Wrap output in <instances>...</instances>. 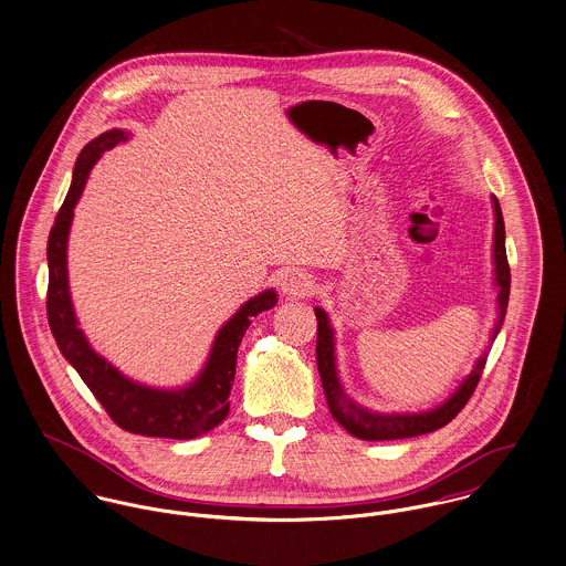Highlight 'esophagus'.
I'll return each mask as SVG.
<instances>
[{"label": "esophagus", "mask_w": 566, "mask_h": 566, "mask_svg": "<svg viewBox=\"0 0 566 566\" xmlns=\"http://www.w3.org/2000/svg\"><path fill=\"white\" fill-rule=\"evenodd\" d=\"M280 289L289 297H304L313 289V277L302 269H286L280 275Z\"/></svg>", "instance_id": "1"}]
</instances>
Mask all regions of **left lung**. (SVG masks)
I'll return each mask as SVG.
<instances>
[{
    "mask_svg": "<svg viewBox=\"0 0 566 566\" xmlns=\"http://www.w3.org/2000/svg\"><path fill=\"white\" fill-rule=\"evenodd\" d=\"M493 212H495V234H493V284L497 289V321L491 334V343L497 338L502 329L505 311H507V297H510V266H507V255H505V228H503L502 206L497 197L493 195ZM316 314V367L321 384L325 390V399L329 406L332 417L356 439L363 440H397L410 439V437H421L437 432L444 428L469 401L473 395L484 365H486V354L484 352L478 360L471 374L464 377L455 390L442 399L439 406L423 410V412H377L360 406L354 401L338 376L336 367V336L334 327L329 323V316L323 308H314Z\"/></svg>",
    "mask_w": 566,
    "mask_h": 566,
    "instance_id": "8db88e82",
    "label": "left lung"
}]
</instances>
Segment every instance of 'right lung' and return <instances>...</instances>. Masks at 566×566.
Instances as JSON below:
<instances>
[{"label":"right lung","mask_w":566,"mask_h":566,"mask_svg":"<svg viewBox=\"0 0 566 566\" xmlns=\"http://www.w3.org/2000/svg\"><path fill=\"white\" fill-rule=\"evenodd\" d=\"M127 136L129 134L126 129H108L93 138L77 156L71 187L48 241V318L66 363L80 374L82 381L91 388L95 399L119 428L132 434L156 439H197L217 428L228 417V397L237 374L239 345L252 325L253 316L271 311L277 304V293L266 289L232 314V318L219 327L201 371L180 388H156L140 384L124 376L115 365H111L91 347L77 323L69 293V230L73 221V208L82 197L91 169L106 149L124 143Z\"/></svg>","instance_id":"obj_1"}]
</instances>
